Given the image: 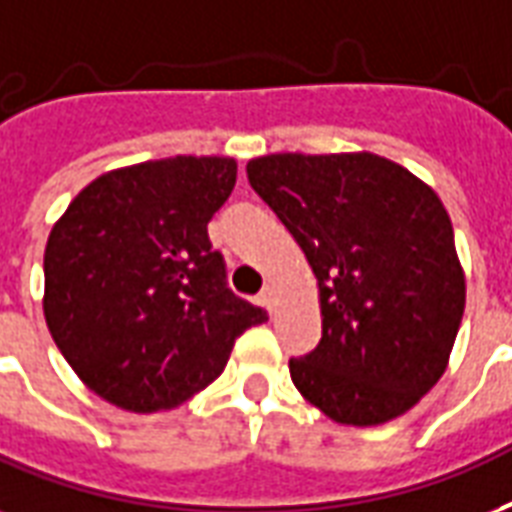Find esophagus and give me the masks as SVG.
<instances>
[{"label":"esophagus","mask_w":512,"mask_h":512,"mask_svg":"<svg viewBox=\"0 0 512 512\" xmlns=\"http://www.w3.org/2000/svg\"><path fill=\"white\" fill-rule=\"evenodd\" d=\"M260 300H263V306L268 308V311H273V303H276V284L265 282L263 292H260Z\"/></svg>","instance_id":"obj_1"}]
</instances>
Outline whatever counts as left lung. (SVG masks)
I'll list each match as a JSON object with an SVG mask.
<instances>
[{
  "instance_id": "1",
  "label": "left lung",
  "mask_w": 512,
  "mask_h": 512,
  "mask_svg": "<svg viewBox=\"0 0 512 512\" xmlns=\"http://www.w3.org/2000/svg\"><path fill=\"white\" fill-rule=\"evenodd\" d=\"M249 185L317 279L322 341L292 384L338 424L403 416L446 373L464 314V268L438 193L376 152H273Z\"/></svg>"
}]
</instances>
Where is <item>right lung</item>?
Instances as JSON below:
<instances>
[{
    "label": "right lung",
    "mask_w": 512,
    "mask_h": 512,
    "mask_svg": "<svg viewBox=\"0 0 512 512\" xmlns=\"http://www.w3.org/2000/svg\"><path fill=\"white\" fill-rule=\"evenodd\" d=\"M236 158L174 155L101 174L45 247L42 311L77 378L131 413L171 411L220 376L263 308L225 287L206 225Z\"/></svg>",
    "instance_id": "obj_1"
}]
</instances>
